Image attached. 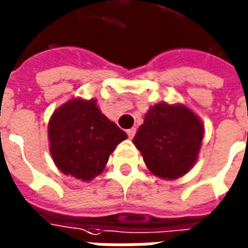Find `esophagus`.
<instances>
[{"label": "esophagus", "mask_w": 248, "mask_h": 248, "mask_svg": "<svg viewBox=\"0 0 248 248\" xmlns=\"http://www.w3.org/2000/svg\"><path fill=\"white\" fill-rule=\"evenodd\" d=\"M136 131H137V129H136V127H131V129H129V130L126 131V133H127L129 138H133L134 136H136Z\"/></svg>", "instance_id": "1"}]
</instances>
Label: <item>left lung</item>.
Segmentation results:
<instances>
[{
  "label": "left lung",
  "mask_w": 248,
  "mask_h": 248,
  "mask_svg": "<svg viewBox=\"0 0 248 248\" xmlns=\"http://www.w3.org/2000/svg\"><path fill=\"white\" fill-rule=\"evenodd\" d=\"M203 133L202 121L186 106L159 103L145 114L133 144L153 175L178 179L195 164Z\"/></svg>",
  "instance_id": "obj_1"
}]
</instances>
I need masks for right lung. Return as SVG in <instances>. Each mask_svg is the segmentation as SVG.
I'll return each instance as SVG.
<instances>
[{
	"label": "right lung",
	"mask_w": 248,
	"mask_h": 248,
	"mask_svg": "<svg viewBox=\"0 0 248 248\" xmlns=\"http://www.w3.org/2000/svg\"><path fill=\"white\" fill-rule=\"evenodd\" d=\"M127 136L99 110L95 99H72L48 122L50 153L61 172L88 182L103 172Z\"/></svg>",
	"instance_id": "1"
}]
</instances>
